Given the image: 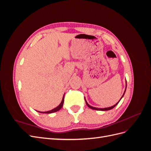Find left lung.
<instances>
[{"instance_id": "1", "label": "left lung", "mask_w": 151, "mask_h": 151, "mask_svg": "<svg viewBox=\"0 0 151 151\" xmlns=\"http://www.w3.org/2000/svg\"><path fill=\"white\" fill-rule=\"evenodd\" d=\"M127 84V83H126ZM127 86V85H126ZM126 88H127V86H126ZM125 91H126V89H125ZM125 92H124V93H123V96H122V97L121 98V99L123 98V95H124V94H125ZM120 101H118L116 104H115L114 105V106H111V107H109V108H94V107H93V106H90V105H89L88 104V103H87L86 101V104L88 105V106L89 107V108H91V109H95V110H101V111H108V110H110V109H113L114 107H115L116 105L118 104V103L120 102Z\"/></svg>"}]
</instances>
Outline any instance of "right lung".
<instances>
[{
    "label": "right lung",
    "instance_id": "right-lung-1",
    "mask_svg": "<svg viewBox=\"0 0 151 151\" xmlns=\"http://www.w3.org/2000/svg\"><path fill=\"white\" fill-rule=\"evenodd\" d=\"M63 101H64V96H63V99H62V101L61 103H60V104H59L57 108H54V109H52V110L48 111H45V112H40V113H54V112H56V111H58V110H60V109L62 108V106H63ZM38 112H40V111H38Z\"/></svg>",
    "mask_w": 151,
    "mask_h": 151
}]
</instances>
